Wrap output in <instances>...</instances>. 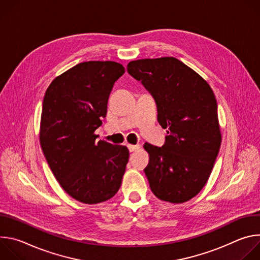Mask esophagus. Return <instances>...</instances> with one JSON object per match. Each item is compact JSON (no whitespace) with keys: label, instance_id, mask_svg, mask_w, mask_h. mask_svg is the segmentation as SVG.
<instances>
[{"label":"esophagus","instance_id":"1","mask_svg":"<svg viewBox=\"0 0 260 260\" xmlns=\"http://www.w3.org/2000/svg\"><path fill=\"white\" fill-rule=\"evenodd\" d=\"M127 148H128V150H129L131 152H134V151L140 149V145H132V144H128V145H127Z\"/></svg>","mask_w":260,"mask_h":260}]
</instances>
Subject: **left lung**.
Instances as JSON below:
<instances>
[{"instance_id":"left-lung-1","label":"left lung","mask_w":260,"mask_h":260,"mask_svg":"<svg viewBox=\"0 0 260 260\" xmlns=\"http://www.w3.org/2000/svg\"><path fill=\"white\" fill-rule=\"evenodd\" d=\"M127 72L153 95L157 120L168 128L162 147L144 144L150 188L161 201L187 202L206 185L220 149L215 94L196 71L172 56L129 61Z\"/></svg>"}]
</instances>
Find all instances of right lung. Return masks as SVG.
<instances>
[{
  "mask_svg": "<svg viewBox=\"0 0 260 260\" xmlns=\"http://www.w3.org/2000/svg\"><path fill=\"white\" fill-rule=\"evenodd\" d=\"M116 61L74 66L48 86L42 107L40 145L62 189L83 204H99L120 188L127 147L95 141L115 81L124 73Z\"/></svg>",
  "mask_w": 260,
  "mask_h": 260,
  "instance_id": "right-lung-1",
  "label": "right lung"
}]
</instances>
